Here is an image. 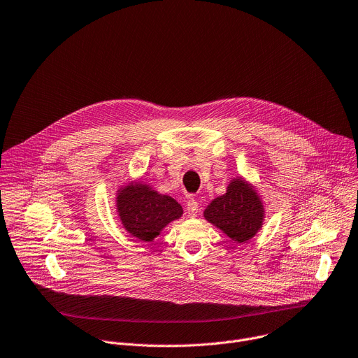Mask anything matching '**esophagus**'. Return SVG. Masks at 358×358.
I'll list each match as a JSON object with an SVG mask.
<instances>
[{
  "label": "esophagus",
  "instance_id": "obj_1",
  "mask_svg": "<svg viewBox=\"0 0 358 358\" xmlns=\"http://www.w3.org/2000/svg\"><path fill=\"white\" fill-rule=\"evenodd\" d=\"M198 209H199L198 201L195 198H189L188 202H187V213H188V216L194 217L198 213Z\"/></svg>",
  "mask_w": 358,
  "mask_h": 358
}]
</instances>
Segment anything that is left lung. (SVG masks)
Listing matches in <instances>:
<instances>
[{
  "label": "left lung",
  "mask_w": 358,
  "mask_h": 358,
  "mask_svg": "<svg viewBox=\"0 0 358 358\" xmlns=\"http://www.w3.org/2000/svg\"><path fill=\"white\" fill-rule=\"evenodd\" d=\"M208 222L224 231L236 243L250 241L259 231L264 217L263 203L250 184L233 180L224 195L213 199L205 209Z\"/></svg>",
  "instance_id": "left-lung-1"
}]
</instances>
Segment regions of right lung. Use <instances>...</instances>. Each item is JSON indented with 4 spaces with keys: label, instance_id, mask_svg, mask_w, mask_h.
Returning a JSON list of instances; mask_svg holds the SVG:
<instances>
[{
    "label": "right lung",
    "instance_id": "right-lung-1",
    "mask_svg": "<svg viewBox=\"0 0 358 358\" xmlns=\"http://www.w3.org/2000/svg\"><path fill=\"white\" fill-rule=\"evenodd\" d=\"M116 206L124 227L143 242H152L167 223L182 215L174 198L157 194L141 182L121 188Z\"/></svg>",
    "mask_w": 358,
    "mask_h": 358
}]
</instances>
